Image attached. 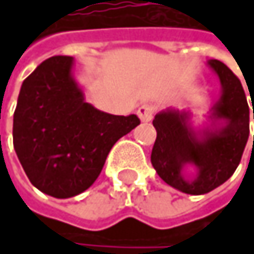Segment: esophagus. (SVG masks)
I'll return each instance as SVG.
<instances>
[{
    "label": "esophagus",
    "mask_w": 254,
    "mask_h": 254,
    "mask_svg": "<svg viewBox=\"0 0 254 254\" xmlns=\"http://www.w3.org/2000/svg\"><path fill=\"white\" fill-rule=\"evenodd\" d=\"M138 116L142 122H150L154 116V106L151 104H142L139 109H138Z\"/></svg>",
    "instance_id": "1"
}]
</instances>
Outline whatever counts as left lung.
Masks as SVG:
<instances>
[{
	"label": "left lung",
	"mask_w": 254,
	"mask_h": 254,
	"mask_svg": "<svg viewBox=\"0 0 254 254\" xmlns=\"http://www.w3.org/2000/svg\"><path fill=\"white\" fill-rule=\"evenodd\" d=\"M207 66L221 82L207 122L194 127L190 110L174 107L159 112L153 121L157 130L153 168L168 185L191 195L206 194L228 181L240 165L250 132V112L240 79L219 60H207Z\"/></svg>",
	"instance_id": "left-lung-1"
}]
</instances>
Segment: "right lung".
<instances>
[{"mask_svg":"<svg viewBox=\"0 0 254 254\" xmlns=\"http://www.w3.org/2000/svg\"><path fill=\"white\" fill-rule=\"evenodd\" d=\"M73 66L69 56L42 62L23 80L13 119L23 171L33 187L56 198L88 190L115 142L139 125L136 115L116 116L86 103Z\"/></svg>","mask_w":254,"mask_h":254,"instance_id":"add662e5","label":"right lung"}]
</instances>
